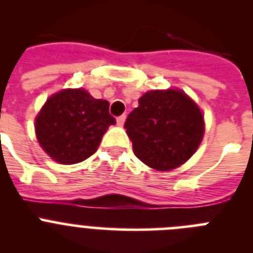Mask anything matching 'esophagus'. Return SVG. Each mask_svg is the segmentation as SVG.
<instances>
[{
	"label": "esophagus",
	"instance_id": "obj_1",
	"mask_svg": "<svg viewBox=\"0 0 253 253\" xmlns=\"http://www.w3.org/2000/svg\"><path fill=\"white\" fill-rule=\"evenodd\" d=\"M125 119H126V115H125V114H123V115L118 116L116 123H118V125H119V126H123V125H124V123H125Z\"/></svg>",
	"mask_w": 253,
	"mask_h": 253
}]
</instances>
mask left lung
Instances as JSON below:
<instances>
[{
	"label": "left lung",
	"instance_id": "1",
	"mask_svg": "<svg viewBox=\"0 0 253 253\" xmlns=\"http://www.w3.org/2000/svg\"><path fill=\"white\" fill-rule=\"evenodd\" d=\"M124 128L143 163L169 171L195 153L204 134V118L182 91H149L138 100Z\"/></svg>",
	"mask_w": 253,
	"mask_h": 253
}]
</instances>
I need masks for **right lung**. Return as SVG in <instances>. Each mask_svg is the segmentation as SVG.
<instances>
[{
	"instance_id": "right-lung-1",
	"label": "right lung",
	"mask_w": 253,
	"mask_h": 253,
	"mask_svg": "<svg viewBox=\"0 0 253 253\" xmlns=\"http://www.w3.org/2000/svg\"><path fill=\"white\" fill-rule=\"evenodd\" d=\"M116 123L106 100L84 90H64L46 100L35 120L40 146L54 161L78 163L92 156L102 135Z\"/></svg>"
}]
</instances>
